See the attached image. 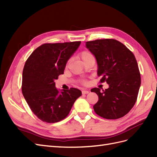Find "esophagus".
I'll list each match as a JSON object with an SVG mask.
<instances>
[{
    "label": "esophagus",
    "mask_w": 157,
    "mask_h": 157,
    "mask_svg": "<svg viewBox=\"0 0 157 157\" xmlns=\"http://www.w3.org/2000/svg\"><path fill=\"white\" fill-rule=\"evenodd\" d=\"M89 93V90H82V94H88Z\"/></svg>",
    "instance_id": "obj_1"
}]
</instances>
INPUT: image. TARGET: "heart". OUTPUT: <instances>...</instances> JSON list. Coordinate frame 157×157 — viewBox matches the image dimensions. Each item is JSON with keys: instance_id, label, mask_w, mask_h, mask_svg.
I'll list each match as a JSON object with an SVG mask.
<instances>
[{"instance_id": "heart-1", "label": "heart", "mask_w": 157, "mask_h": 157, "mask_svg": "<svg viewBox=\"0 0 157 157\" xmlns=\"http://www.w3.org/2000/svg\"><path fill=\"white\" fill-rule=\"evenodd\" d=\"M80 56H81V59H82V60L84 61V62H85L86 60H89V59L93 58V55H92L90 52L87 51H84L81 52V53H80ZM68 63H69V60L67 61V66L68 65ZM81 83L83 84V85H86V81H81Z\"/></svg>"}]
</instances>
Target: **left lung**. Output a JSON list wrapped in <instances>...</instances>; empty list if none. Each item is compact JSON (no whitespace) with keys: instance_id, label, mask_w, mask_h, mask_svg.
Returning <instances> with one entry per match:
<instances>
[{"instance_id":"left-lung-1","label":"left lung","mask_w":157,"mask_h":157,"mask_svg":"<svg viewBox=\"0 0 157 157\" xmlns=\"http://www.w3.org/2000/svg\"><path fill=\"white\" fill-rule=\"evenodd\" d=\"M96 57L100 82H106L107 89L94 88L98 97L94 112L106 119H117L126 115L135 105L141 83L137 61L133 53L115 39H98L86 43Z\"/></svg>"}]
</instances>
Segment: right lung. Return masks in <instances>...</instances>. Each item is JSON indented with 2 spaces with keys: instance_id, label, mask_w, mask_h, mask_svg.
Wrapping results in <instances>:
<instances>
[{
  "instance_id": "obj_1",
  "label": "right lung",
  "mask_w": 157,
  "mask_h": 157,
  "mask_svg": "<svg viewBox=\"0 0 157 157\" xmlns=\"http://www.w3.org/2000/svg\"><path fill=\"white\" fill-rule=\"evenodd\" d=\"M81 41L44 43L26 60L22 71V93L32 112L40 120L54 123L65 118L81 91L71 88L59 93L55 81L63 75L67 60Z\"/></svg>"
}]
</instances>
